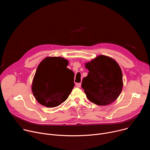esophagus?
<instances>
[{
    "label": "esophagus",
    "instance_id": "obj_1",
    "mask_svg": "<svg viewBox=\"0 0 150 150\" xmlns=\"http://www.w3.org/2000/svg\"><path fill=\"white\" fill-rule=\"evenodd\" d=\"M76 87H78V88L81 87V83H76Z\"/></svg>",
    "mask_w": 150,
    "mask_h": 150
}]
</instances>
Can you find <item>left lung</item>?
<instances>
[{
	"instance_id": "obj_1",
	"label": "left lung",
	"mask_w": 150,
	"mask_h": 150,
	"mask_svg": "<svg viewBox=\"0 0 150 150\" xmlns=\"http://www.w3.org/2000/svg\"><path fill=\"white\" fill-rule=\"evenodd\" d=\"M89 72L82 79L81 87L88 100L99 105L115 101L120 94L122 73L113 59L100 55L85 64Z\"/></svg>"
}]
</instances>
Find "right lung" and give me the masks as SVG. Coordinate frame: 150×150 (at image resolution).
<instances>
[{"instance_id":"1","label":"right lung","mask_w":150,"mask_h":150,"mask_svg":"<svg viewBox=\"0 0 150 150\" xmlns=\"http://www.w3.org/2000/svg\"><path fill=\"white\" fill-rule=\"evenodd\" d=\"M68 65V60L60 57H48L39 64L32 91L40 104L54 108L68 98L75 85L74 74Z\"/></svg>"}]
</instances>
